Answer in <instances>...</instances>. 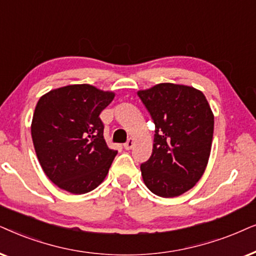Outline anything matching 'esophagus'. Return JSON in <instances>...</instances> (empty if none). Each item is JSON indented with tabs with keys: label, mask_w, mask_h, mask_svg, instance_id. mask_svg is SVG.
<instances>
[{
	"label": "esophagus",
	"mask_w": 256,
	"mask_h": 256,
	"mask_svg": "<svg viewBox=\"0 0 256 256\" xmlns=\"http://www.w3.org/2000/svg\"><path fill=\"white\" fill-rule=\"evenodd\" d=\"M134 139L130 138V139H128V140L126 142L125 144H124V148H125V150H131L132 148H134Z\"/></svg>",
	"instance_id": "1"
}]
</instances>
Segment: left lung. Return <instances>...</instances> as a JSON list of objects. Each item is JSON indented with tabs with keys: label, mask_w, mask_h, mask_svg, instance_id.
I'll return each instance as SVG.
<instances>
[{
	"label": "left lung",
	"mask_w": 256,
	"mask_h": 256,
	"mask_svg": "<svg viewBox=\"0 0 256 256\" xmlns=\"http://www.w3.org/2000/svg\"><path fill=\"white\" fill-rule=\"evenodd\" d=\"M138 96L156 124L152 154L140 165L156 196L174 198L196 186L208 162L214 114L205 94L192 86L160 83Z\"/></svg>",
	"instance_id": "8db88e82"
}]
</instances>
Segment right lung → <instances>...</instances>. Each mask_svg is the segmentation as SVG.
Segmentation results:
<instances>
[{"label":"right lung","mask_w":256,"mask_h":256,"mask_svg":"<svg viewBox=\"0 0 256 256\" xmlns=\"http://www.w3.org/2000/svg\"><path fill=\"white\" fill-rule=\"evenodd\" d=\"M114 94L90 84L54 88L37 102L32 137L37 159L54 185L72 194L100 186L117 151L108 148L100 112Z\"/></svg>","instance_id":"obj_1"}]
</instances>
